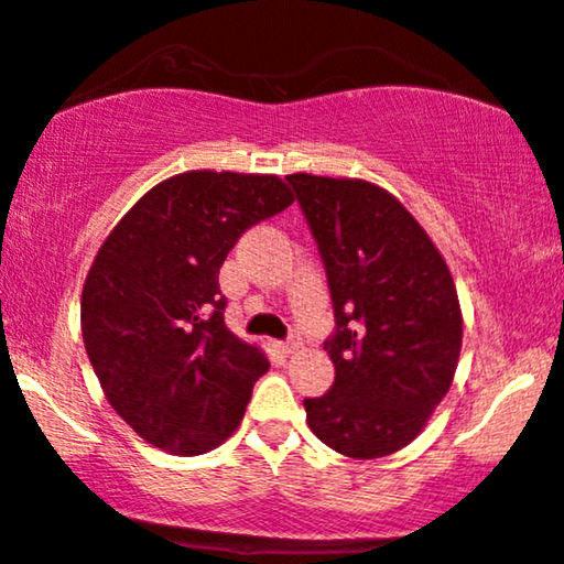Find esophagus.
I'll list each match as a JSON object with an SVG mask.
<instances>
[{
	"mask_svg": "<svg viewBox=\"0 0 564 564\" xmlns=\"http://www.w3.org/2000/svg\"><path fill=\"white\" fill-rule=\"evenodd\" d=\"M300 347H302V341H300V336H296V334H291L286 341H281V349L286 351V355H291V351H296Z\"/></svg>",
	"mask_w": 564,
	"mask_h": 564,
	"instance_id": "1",
	"label": "esophagus"
}]
</instances>
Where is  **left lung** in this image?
<instances>
[{
    "label": "left lung",
    "instance_id": "left-lung-1",
    "mask_svg": "<svg viewBox=\"0 0 564 564\" xmlns=\"http://www.w3.org/2000/svg\"><path fill=\"white\" fill-rule=\"evenodd\" d=\"M321 252L334 304L325 351L336 368L304 399L312 433L338 454L399 452L449 391L463 315L444 257L420 223L372 183L286 175Z\"/></svg>",
    "mask_w": 564,
    "mask_h": 564
}]
</instances>
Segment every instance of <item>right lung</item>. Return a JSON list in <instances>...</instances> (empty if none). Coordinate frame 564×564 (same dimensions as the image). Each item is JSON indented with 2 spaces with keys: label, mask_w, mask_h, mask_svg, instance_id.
<instances>
[{
  "label": "right lung",
  "mask_w": 564,
  "mask_h": 564,
  "mask_svg": "<svg viewBox=\"0 0 564 564\" xmlns=\"http://www.w3.org/2000/svg\"><path fill=\"white\" fill-rule=\"evenodd\" d=\"M294 196L278 175L192 171L162 181L101 243L80 296L86 355L112 410L171 454L239 429L268 357L226 328L223 262Z\"/></svg>",
  "instance_id": "add662e5"
}]
</instances>
